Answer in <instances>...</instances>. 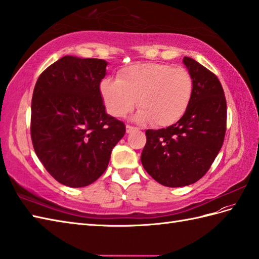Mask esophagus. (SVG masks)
<instances>
[{
	"mask_svg": "<svg viewBox=\"0 0 259 259\" xmlns=\"http://www.w3.org/2000/svg\"><path fill=\"white\" fill-rule=\"evenodd\" d=\"M136 130H138V128L131 127V125H127V127H125V131H127V134H131V132H134Z\"/></svg>",
	"mask_w": 259,
	"mask_h": 259,
	"instance_id": "1",
	"label": "esophagus"
}]
</instances>
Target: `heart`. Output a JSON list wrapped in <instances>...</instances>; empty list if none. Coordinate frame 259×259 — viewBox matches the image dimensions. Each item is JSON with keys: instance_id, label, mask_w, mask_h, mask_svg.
Here are the masks:
<instances>
[{"instance_id": "heart-1", "label": "heart", "mask_w": 259, "mask_h": 259, "mask_svg": "<svg viewBox=\"0 0 259 259\" xmlns=\"http://www.w3.org/2000/svg\"><path fill=\"white\" fill-rule=\"evenodd\" d=\"M99 92L107 112L112 117L127 116L138 102V121H152L165 127L179 121L188 110L193 95V78L183 67L140 63L120 70L117 81L106 78L100 82Z\"/></svg>"}]
</instances>
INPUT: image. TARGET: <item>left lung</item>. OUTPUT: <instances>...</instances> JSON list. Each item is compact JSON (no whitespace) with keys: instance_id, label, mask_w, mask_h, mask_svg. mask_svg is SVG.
<instances>
[{"instance_id":"left-lung-1","label":"left lung","mask_w":259,"mask_h":259,"mask_svg":"<svg viewBox=\"0 0 259 259\" xmlns=\"http://www.w3.org/2000/svg\"><path fill=\"white\" fill-rule=\"evenodd\" d=\"M183 64L193 78L188 110L170 127L147 130L141 153L144 170L169 188L193 184L205 176L226 131V100L218 77L193 58L184 57Z\"/></svg>"}]
</instances>
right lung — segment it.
Segmentation results:
<instances>
[{
	"instance_id": "1",
	"label": "right lung",
	"mask_w": 259,
	"mask_h": 259,
	"mask_svg": "<svg viewBox=\"0 0 259 259\" xmlns=\"http://www.w3.org/2000/svg\"><path fill=\"white\" fill-rule=\"evenodd\" d=\"M107 65L104 59L64 56L40 74L34 88V150L48 173L70 188L99 179L125 134L124 123L108 115L100 96Z\"/></svg>"
}]
</instances>
